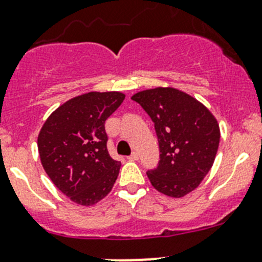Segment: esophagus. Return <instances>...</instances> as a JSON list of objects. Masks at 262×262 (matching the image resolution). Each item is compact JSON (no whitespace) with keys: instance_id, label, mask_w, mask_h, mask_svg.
<instances>
[{"instance_id":"esophagus-1","label":"esophagus","mask_w":262,"mask_h":262,"mask_svg":"<svg viewBox=\"0 0 262 262\" xmlns=\"http://www.w3.org/2000/svg\"><path fill=\"white\" fill-rule=\"evenodd\" d=\"M128 159L130 160V161H137V160H138V154H137V152H133Z\"/></svg>"}]
</instances>
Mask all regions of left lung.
I'll use <instances>...</instances> for the list:
<instances>
[{"label":"left lung","instance_id":"1","mask_svg":"<svg viewBox=\"0 0 262 262\" xmlns=\"http://www.w3.org/2000/svg\"><path fill=\"white\" fill-rule=\"evenodd\" d=\"M132 100L155 123L160 161L147 177L155 189L180 199L194 190L215 161L220 128L209 108L171 87L141 91Z\"/></svg>","mask_w":262,"mask_h":262}]
</instances>
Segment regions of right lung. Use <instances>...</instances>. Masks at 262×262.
<instances>
[{
	"label": "right lung",
	"mask_w": 262,
	"mask_h": 262,
	"mask_svg": "<svg viewBox=\"0 0 262 262\" xmlns=\"http://www.w3.org/2000/svg\"><path fill=\"white\" fill-rule=\"evenodd\" d=\"M125 98L121 92H88L56 108L38 134L40 162L58 190L92 206L110 193L121 164L107 151L105 121Z\"/></svg>",
	"instance_id": "right-lung-1"
}]
</instances>
